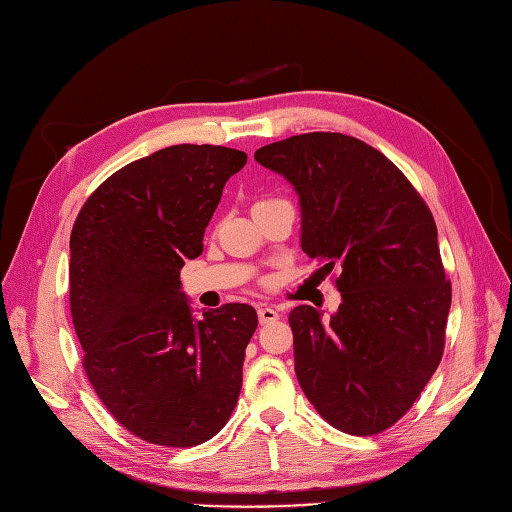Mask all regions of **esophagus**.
Segmentation results:
<instances>
[{
	"label": "esophagus",
	"instance_id": "34e87169",
	"mask_svg": "<svg viewBox=\"0 0 512 512\" xmlns=\"http://www.w3.org/2000/svg\"><path fill=\"white\" fill-rule=\"evenodd\" d=\"M277 318H280V314H277V309H273L271 305H260L258 307V320H260V324L275 322Z\"/></svg>",
	"mask_w": 512,
	"mask_h": 512
}]
</instances>
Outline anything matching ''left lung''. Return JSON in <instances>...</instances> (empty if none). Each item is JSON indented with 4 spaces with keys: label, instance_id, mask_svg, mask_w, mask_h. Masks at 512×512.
<instances>
[{
    "label": "left lung",
    "instance_id": "1",
    "mask_svg": "<svg viewBox=\"0 0 512 512\" xmlns=\"http://www.w3.org/2000/svg\"><path fill=\"white\" fill-rule=\"evenodd\" d=\"M301 205V250L339 271L331 320L294 307V371L335 429L374 436L404 416L438 369L451 309L438 228L425 200L354 136L309 132L260 147Z\"/></svg>",
    "mask_w": 512,
    "mask_h": 512
}]
</instances>
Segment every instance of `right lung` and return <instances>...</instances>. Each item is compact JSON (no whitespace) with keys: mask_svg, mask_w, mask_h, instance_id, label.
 Segmentation results:
<instances>
[{"mask_svg":"<svg viewBox=\"0 0 512 512\" xmlns=\"http://www.w3.org/2000/svg\"><path fill=\"white\" fill-rule=\"evenodd\" d=\"M239 149L173 145L130 162L87 198L70 237V312L83 367L106 410L136 438L196 446L235 410L256 309L194 318L181 290Z\"/></svg>","mask_w":512,"mask_h":512,"instance_id":"obj_1","label":"right lung"}]
</instances>
